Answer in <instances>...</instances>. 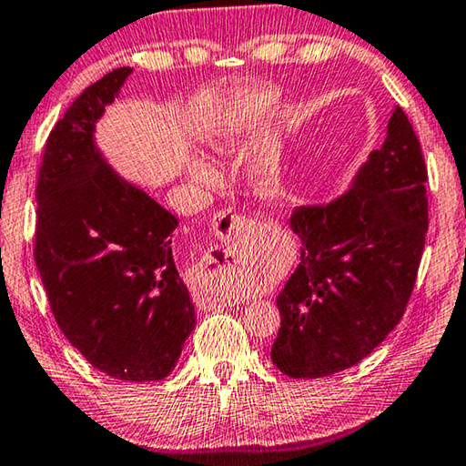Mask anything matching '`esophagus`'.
<instances>
[{
    "mask_svg": "<svg viewBox=\"0 0 466 466\" xmlns=\"http://www.w3.org/2000/svg\"><path fill=\"white\" fill-rule=\"evenodd\" d=\"M211 228L221 240L234 242V240L240 238L242 232H245L247 221L242 219L240 216H236L232 209H221V211L216 213V216H213ZM198 300H201V305L205 309H209V311H213V309H219V307H230V299L221 297V294H216V292L207 294L205 299H198Z\"/></svg>",
    "mask_w": 466,
    "mask_h": 466,
    "instance_id": "1",
    "label": "esophagus"
}]
</instances>
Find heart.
<instances>
[{
	"instance_id": "obj_1",
	"label": "heart",
	"mask_w": 466,
	"mask_h": 466,
	"mask_svg": "<svg viewBox=\"0 0 466 466\" xmlns=\"http://www.w3.org/2000/svg\"><path fill=\"white\" fill-rule=\"evenodd\" d=\"M271 99H273L271 91H265V88H261V91H255V95L250 97L248 103H242L240 107H234L232 112H228L224 120H221V124H219L216 140H213L216 149L218 151H230L236 137H238V132L242 128V120H245L247 114H248V107L268 106V103H271ZM188 172L195 180L205 182V184H213L218 180L216 169H213L209 164H205V161H201V159L193 161V164H190V167H188ZM278 184H279V178H278L276 169H271V167L265 169L263 176H261V187L268 190V193H273V190L278 188Z\"/></svg>"
}]
</instances>
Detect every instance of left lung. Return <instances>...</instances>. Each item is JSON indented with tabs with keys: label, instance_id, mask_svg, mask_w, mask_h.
<instances>
[{
	"label": "left lung",
	"instance_id": "8db88e82",
	"mask_svg": "<svg viewBox=\"0 0 466 466\" xmlns=\"http://www.w3.org/2000/svg\"><path fill=\"white\" fill-rule=\"evenodd\" d=\"M427 166L412 124L394 107L388 137L352 188L328 205L297 207L300 263L278 297L271 360L288 378L344 371L402 319L425 248Z\"/></svg>",
	"mask_w": 466,
	"mask_h": 466
}]
</instances>
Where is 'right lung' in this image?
<instances>
[{"instance_id":"add662e5","label":"right lung","mask_w":466,"mask_h":466,"mask_svg":"<svg viewBox=\"0 0 466 466\" xmlns=\"http://www.w3.org/2000/svg\"><path fill=\"white\" fill-rule=\"evenodd\" d=\"M130 68L86 86L49 132L36 180L35 261L57 326L101 373L157 381L178 363L195 307L172 253V213L95 149V122Z\"/></svg>"}]
</instances>
